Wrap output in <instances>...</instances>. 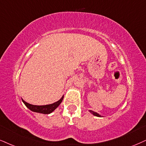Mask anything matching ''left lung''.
<instances>
[{"label":"left lung","mask_w":146,"mask_h":146,"mask_svg":"<svg viewBox=\"0 0 146 146\" xmlns=\"http://www.w3.org/2000/svg\"><path fill=\"white\" fill-rule=\"evenodd\" d=\"M91 113H92V114L94 115V116H99V117H101V115H100L99 114H98V113L97 112H95V111H91V110H90L89 111Z\"/></svg>","instance_id":"left-lung-1"}]
</instances>
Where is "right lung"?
Wrapping results in <instances>:
<instances>
[{
	"label": "right lung",
	"mask_w": 146,
	"mask_h": 146,
	"mask_svg": "<svg viewBox=\"0 0 146 146\" xmlns=\"http://www.w3.org/2000/svg\"><path fill=\"white\" fill-rule=\"evenodd\" d=\"M63 99H64V96L60 99L59 101L55 102V103L48 104V105L45 106H36V105H32L27 102H25L24 100H22V102L23 104L26 105V106L28 108V109H30V110L32 111H35V112L38 113H41V114H48L50 113H51L52 111H53L57 107L59 106V104L62 103Z\"/></svg>",
	"instance_id": "1"
}]
</instances>
